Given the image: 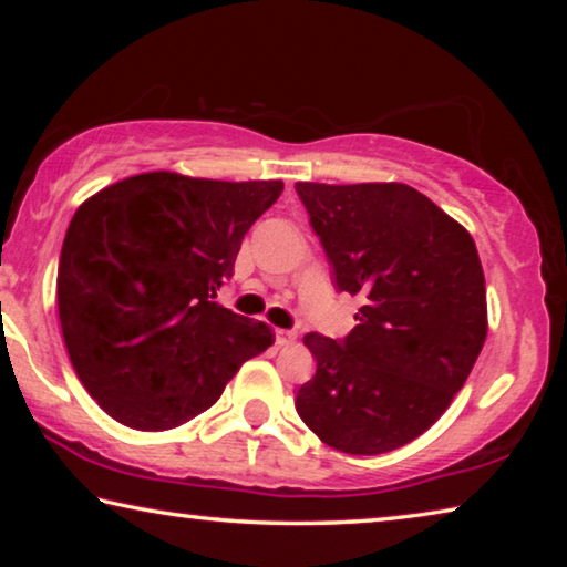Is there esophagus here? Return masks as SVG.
Here are the masks:
<instances>
[{
	"mask_svg": "<svg viewBox=\"0 0 567 567\" xmlns=\"http://www.w3.org/2000/svg\"><path fill=\"white\" fill-rule=\"evenodd\" d=\"M297 334L292 330H275V340L277 344H292Z\"/></svg>",
	"mask_w": 567,
	"mask_h": 567,
	"instance_id": "1",
	"label": "esophagus"
}]
</instances>
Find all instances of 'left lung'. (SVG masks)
I'll use <instances>...</instances> for the list:
<instances>
[{"label": "left lung", "instance_id": "8db88e82", "mask_svg": "<svg viewBox=\"0 0 567 567\" xmlns=\"http://www.w3.org/2000/svg\"><path fill=\"white\" fill-rule=\"evenodd\" d=\"M295 189L338 292L362 300L344 340L305 334L318 370L297 390V415L342 453H390L435 425L483 350L477 247L402 182H297Z\"/></svg>", "mask_w": 567, "mask_h": 567}]
</instances>
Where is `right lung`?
<instances>
[{"instance_id":"right-lung-1","label":"right lung","mask_w":567,"mask_h":567,"mask_svg":"<svg viewBox=\"0 0 567 567\" xmlns=\"http://www.w3.org/2000/svg\"><path fill=\"white\" fill-rule=\"evenodd\" d=\"M282 187L145 172L80 205L56 307L76 378L110 417L145 433L185 425L275 342L265 322L215 297Z\"/></svg>"}]
</instances>
